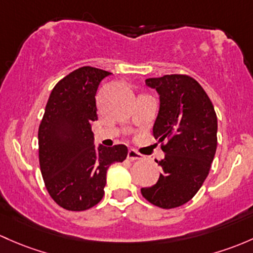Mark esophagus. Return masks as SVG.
Instances as JSON below:
<instances>
[{
    "label": "esophagus",
    "mask_w": 253,
    "mask_h": 253,
    "mask_svg": "<svg viewBox=\"0 0 253 253\" xmlns=\"http://www.w3.org/2000/svg\"><path fill=\"white\" fill-rule=\"evenodd\" d=\"M127 159H128V160H131V161L142 160L143 155H142V154L138 153L137 150H134V149H129L128 153H127Z\"/></svg>",
    "instance_id": "34e87169"
}]
</instances>
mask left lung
<instances>
[{
    "instance_id": "left-lung-1",
    "label": "left lung",
    "mask_w": 253,
    "mask_h": 253,
    "mask_svg": "<svg viewBox=\"0 0 253 253\" xmlns=\"http://www.w3.org/2000/svg\"><path fill=\"white\" fill-rule=\"evenodd\" d=\"M160 95L153 127L165 159L156 184L142 188V195L161 209L182 206L194 198L209 175L217 149V115L196 80L188 75H165L145 80Z\"/></svg>"
}]
</instances>
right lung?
<instances>
[{"label":"right lung","instance_id":"1","mask_svg":"<svg viewBox=\"0 0 253 253\" xmlns=\"http://www.w3.org/2000/svg\"><path fill=\"white\" fill-rule=\"evenodd\" d=\"M109 71L82 66L52 89L39 128V159L50 198L69 211H84L104 195L106 171L126 159L124 144L95 148L91 124L95 93Z\"/></svg>","mask_w":253,"mask_h":253}]
</instances>
